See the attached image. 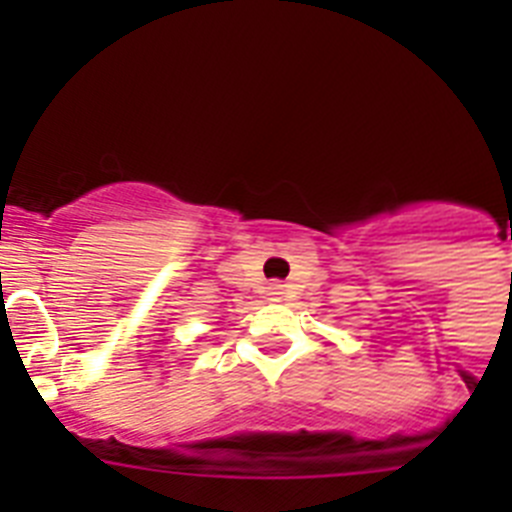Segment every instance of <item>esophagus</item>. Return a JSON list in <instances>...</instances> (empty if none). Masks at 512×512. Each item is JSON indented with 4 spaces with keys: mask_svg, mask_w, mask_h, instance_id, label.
I'll return each mask as SVG.
<instances>
[{
    "mask_svg": "<svg viewBox=\"0 0 512 512\" xmlns=\"http://www.w3.org/2000/svg\"><path fill=\"white\" fill-rule=\"evenodd\" d=\"M271 295H282V284H271Z\"/></svg>",
    "mask_w": 512,
    "mask_h": 512,
    "instance_id": "esophagus-1",
    "label": "esophagus"
}]
</instances>
